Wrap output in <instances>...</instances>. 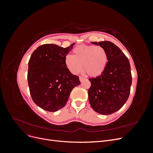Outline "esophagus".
<instances>
[{"label":"esophagus","instance_id":"1","mask_svg":"<svg viewBox=\"0 0 153 153\" xmlns=\"http://www.w3.org/2000/svg\"><path fill=\"white\" fill-rule=\"evenodd\" d=\"M79 79H80V81L82 82H83V81H84V80L85 79V78L83 77V76H80V77H79Z\"/></svg>","mask_w":153,"mask_h":153}]
</instances>
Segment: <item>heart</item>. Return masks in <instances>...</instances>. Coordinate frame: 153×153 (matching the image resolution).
I'll list each match as a JSON object with an SVG mask.
<instances>
[{"mask_svg":"<svg viewBox=\"0 0 153 153\" xmlns=\"http://www.w3.org/2000/svg\"><path fill=\"white\" fill-rule=\"evenodd\" d=\"M73 55H67L64 58L67 68L73 74L84 71L91 76L101 75L108 62V55L101 46L79 45L73 50ZM83 65H82V64Z\"/></svg>","mask_w":153,"mask_h":153,"instance_id":"1","label":"heart"}]
</instances>
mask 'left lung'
I'll return each instance as SVG.
<instances>
[{"instance_id":"8db88e82","label":"left lung","mask_w":153,"mask_h":153,"mask_svg":"<svg viewBox=\"0 0 153 153\" xmlns=\"http://www.w3.org/2000/svg\"><path fill=\"white\" fill-rule=\"evenodd\" d=\"M92 43L105 49L108 62L100 76L89 79V103L95 112L110 115L121 109L128 99L132 82L130 64L121 49L110 41Z\"/></svg>"}]
</instances>
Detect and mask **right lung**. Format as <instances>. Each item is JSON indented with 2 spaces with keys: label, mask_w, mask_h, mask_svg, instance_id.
I'll return each instance as SVG.
<instances>
[{
  "label": "right lung",
  "mask_w": 153,
  "mask_h": 153,
  "mask_svg": "<svg viewBox=\"0 0 153 153\" xmlns=\"http://www.w3.org/2000/svg\"><path fill=\"white\" fill-rule=\"evenodd\" d=\"M75 43L67 48L54 44L39 46L29 61L27 80L34 102L48 112H56L66 105L73 89L79 85L78 76L67 68L64 58Z\"/></svg>",
  "instance_id": "1"
}]
</instances>
